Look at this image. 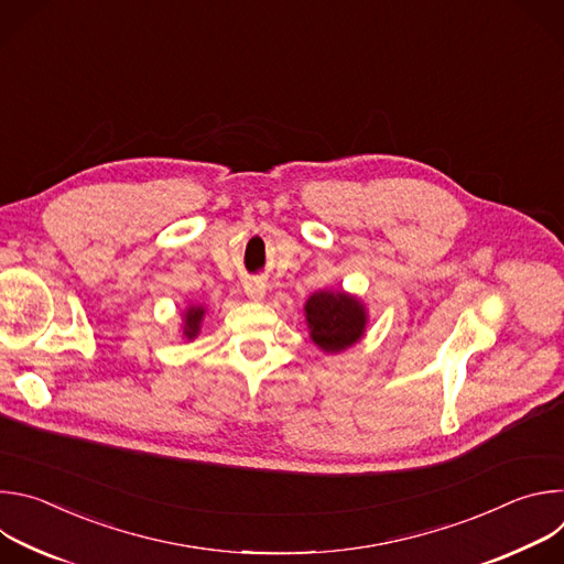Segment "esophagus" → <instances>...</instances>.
I'll list each match as a JSON object with an SVG mask.
<instances>
[{"mask_svg": "<svg viewBox=\"0 0 564 564\" xmlns=\"http://www.w3.org/2000/svg\"><path fill=\"white\" fill-rule=\"evenodd\" d=\"M246 294L252 299V301H263L265 296V285L259 283V281H252L246 285Z\"/></svg>", "mask_w": 564, "mask_h": 564, "instance_id": "34e87169", "label": "esophagus"}]
</instances>
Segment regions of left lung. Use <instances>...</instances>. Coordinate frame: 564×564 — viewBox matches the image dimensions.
I'll use <instances>...</instances> for the list:
<instances>
[{"label": "left lung", "instance_id": "8db88e82", "mask_svg": "<svg viewBox=\"0 0 564 564\" xmlns=\"http://www.w3.org/2000/svg\"><path fill=\"white\" fill-rule=\"evenodd\" d=\"M305 324L310 339L326 355H339L359 344L368 328L366 303L344 290H318L307 296Z\"/></svg>", "mask_w": 564, "mask_h": 564}]
</instances>
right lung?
I'll return each instance as SVG.
<instances>
[{"label":"right lung","mask_w":564,"mask_h":564,"mask_svg":"<svg viewBox=\"0 0 564 564\" xmlns=\"http://www.w3.org/2000/svg\"><path fill=\"white\" fill-rule=\"evenodd\" d=\"M205 314H207V307H205V305L189 303V305L185 307L183 318H181V335H183V339L194 341V339L198 337Z\"/></svg>","instance_id":"1"}]
</instances>
